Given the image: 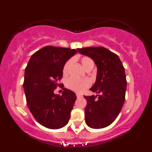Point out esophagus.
I'll return each instance as SVG.
<instances>
[{"instance_id": "obj_1", "label": "esophagus", "mask_w": 152, "mask_h": 152, "mask_svg": "<svg viewBox=\"0 0 152 152\" xmlns=\"http://www.w3.org/2000/svg\"><path fill=\"white\" fill-rule=\"evenodd\" d=\"M82 96H81V94H76V97H77V98H80V97H81Z\"/></svg>"}]
</instances>
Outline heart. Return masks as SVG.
<instances>
[{
	"instance_id": "b5f03b06",
	"label": "heart",
	"mask_w": 152,
	"mask_h": 152,
	"mask_svg": "<svg viewBox=\"0 0 152 152\" xmlns=\"http://www.w3.org/2000/svg\"><path fill=\"white\" fill-rule=\"evenodd\" d=\"M72 61L69 60L66 63L63 68V74L66 75L68 74L69 69L70 67ZM81 64L83 69L85 70L89 69V68L94 67V61L91 58L89 57H83L81 58ZM91 85V81L88 78H81V79H76L74 78H69L66 80V86L69 89L74 91L75 92H80L83 91L86 88H88Z\"/></svg>"
}]
</instances>
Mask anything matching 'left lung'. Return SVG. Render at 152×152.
Instances as JSON below:
<instances>
[{"instance_id": "8db88e82", "label": "left lung", "mask_w": 152, "mask_h": 152, "mask_svg": "<svg viewBox=\"0 0 152 152\" xmlns=\"http://www.w3.org/2000/svg\"><path fill=\"white\" fill-rule=\"evenodd\" d=\"M77 50L90 57L97 67L96 82L90 88L97 95L83 96L87 102L85 121L92 129L104 128L114 121L124 103L126 89L124 68L118 56L104 47Z\"/></svg>"}]
</instances>
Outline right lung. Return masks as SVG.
Instances as JSON below:
<instances>
[{"instance_id": "1", "label": "right lung", "mask_w": 152, "mask_h": 152, "mask_svg": "<svg viewBox=\"0 0 152 152\" xmlns=\"http://www.w3.org/2000/svg\"><path fill=\"white\" fill-rule=\"evenodd\" d=\"M76 49L45 46L31 56L25 70L23 88L29 110L40 124L57 129L69 122L76 99V94L58 83L63 68L77 53ZM57 86L62 95L54 94Z\"/></svg>"}]
</instances>
